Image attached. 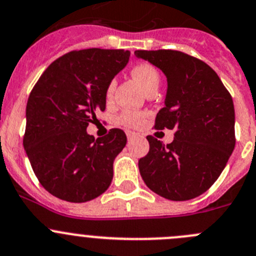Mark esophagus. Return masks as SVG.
<instances>
[{"mask_svg":"<svg viewBox=\"0 0 256 256\" xmlns=\"http://www.w3.org/2000/svg\"><path fill=\"white\" fill-rule=\"evenodd\" d=\"M126 135H128V142H131V140H132L134 138H135V134H134V132H128V134H126Z\"/></svg>","mask_w":256,"mask_h":256,"instance_id":"obj_1","label":"esophagus"}]
</instances>
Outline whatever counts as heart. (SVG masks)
Here are the masks:
<instances>
[{"mask_svg":"<svg viewBox=\"0 0 256 256\" xmlns=\"http://www.w3.org/2000/svg\"><path fill=\"white\" fill-rule=\"evenodd\" d=\"M131 74L135 78L139 84L142 86V90L148 92L149 90L156 88L160 82V76L159 72L156 70L154 66L149 63H139L136 64L132 69H131ZM114 90H116V80H112L108 83L106 90V98L111 100L114 97ZM145 121V114L139 111H124L121 116L118 117V122L121 125L126 126L130 128H138L142 126Z\"/></svg>","mask_w":256,"mask_h":256,"instance_id":"b5f03b06","label":"heart"}]
</instances>
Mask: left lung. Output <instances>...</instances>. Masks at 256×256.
<instances>
[{
	"label": "left lung",
	"mask_w": 256,
	"mask_h": 256,
	"mask_svg": "<svg viewBox=\"0 0 256 256\" xmlns=\"http://www.w3.org/2000/svg\"><path fill=\"white\" fill-rule=\"evenodd\" d=\"M166 76V106L155 118L156 130H174L164 145L146 136L149 152L139 160L145 184L172 200H187L217 180L235 148L232 97L216 72L178 50H136Z\"/></svg>",
	"instance_id": "8db88e82"
}]
</instances>
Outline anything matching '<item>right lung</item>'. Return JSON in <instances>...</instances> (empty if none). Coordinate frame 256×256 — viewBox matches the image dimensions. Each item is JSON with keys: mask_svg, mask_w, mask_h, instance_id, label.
Masks as SVG:
<instances>
[{"mask_svg": "<svg viewBox=\"0 0 256 256\" xmlns=\"http://www.w3.org/2000/svg\"><path fill=\"white\" fill-rule=\"evenodd\" d=\"M130 52L73 50L52 62L28 96L24 148L40 184L52 196L82 204L110 187L114 160L126 135L111 128L94 140L87 126L106 108V90Z\"/></svg>", "mask_w": 256, "mask_h": 256, "instance_id": "1", "label": "right lung"}]
</instances>
